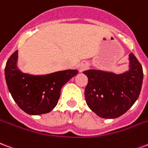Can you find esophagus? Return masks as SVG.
Masks as SVG:
<instances>
[{
  "label": "esophagus",
  "instance_id": "1",
  "mask_svg": "<svg viewBox=\"0 0 148 148\" xmlns=\"http://www.w3.org/2000/svg\"><path fill=\"white\" fill-rule=\"evenodd\" d=\"M83 68H85V66H84V67H83Z\"/></svg>",
  "mask_w": 148,
  "mask_h": 148
}]
</instances>
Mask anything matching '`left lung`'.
<instances>
[{
	"instance_id": "1",
	"label": "left lung",
	"mask_w": 148,
	"mask_h": 148,
	"mask_svg": "<svg viewBox=\"0 0 148 148\" xmlns=\"http://www.w3.org/2000/svg\"><path fill=\"white\" fill-rule=\"evenodd\" d=\"M129 70L121 74L102 70L84 71L88 83L85 99L88 107L100 117L117 118L137 100L143 84L142 65L135 55H129Z\"/></svg>"
}]
</instances>
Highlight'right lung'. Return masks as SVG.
<instances>
[{
	"instance_id": "add662e5",
	"label": "right lung",
	"mask_w": 148,
	"mask_h": 148,
	"mask_svg": "<svg viewBox=\"0 0 148 148\" xmlns=\"http://www.w3.org/2000/svg\"><path fill=\"white\" fill-rule=\"evenodd\" d=\"M18 50L6 63L8 88L19 108L30 115L49 113L57 106L61 87L78 74L77 69L58 71L46 75L23 73L17 65Z\"/></svg>"
}]
</instances>
